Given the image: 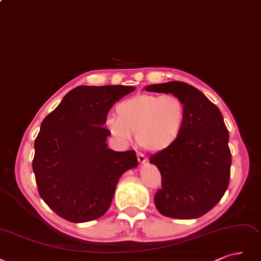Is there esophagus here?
<instances>
[{
    "label": "esophagus",
    "mask_w": 261,
    "mask_h": 261,
    "mask_svg": "<svg viewBox=\"0 0 261 261\" xmlns=\"http://www.w3.org/2000/svg\"><path fill=\"white\" fill-rule=\"evenodd\" d=\"M138 161L141 163V164H145L147 162V158L146 156L143 154V153H138Z\"/></svg>",
    "instance_id": "esophagus-1"
}]
</instances>
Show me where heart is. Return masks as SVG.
Here are the masks:
<instances>
[{
  "label": "heart",
  "instance_id": "1",
  "mask_svg": "<svg viewBox=\"0 0 261 261\" xmlns=\"http://www.w3.org/2000/svg\"><path fill=\"white\" fill-rule=\"evenodd\" d=\"M116 113L106 120L109 132L123 142L137 133L140 146L154 153L173 146L187 122V106L174 94H138L117 105Z\"/></svg>",
  "mask_w": 261,
  "mask_h": 261
}]
</instances>
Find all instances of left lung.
Instances as JSON below:
<instances>
[{
    "label": "left lung",
    "mask_w": 261,
    "mask_h": 261,
    "mask_svg": "<svg viewBox=\"0 0 261 261\" xmlns=\"http://www.w3.org/2000/svg\"><path fill=\"white\" fill-rule=\"evenodd\" d=\"M145 90L174 94L187 106V122L178 142L149 157L162 174L155 206L166 217L195 219L219 203L229 187L232 157L222 114L186 82L170 81Z\"/></svg>",
    "instance_id": "1"
}]
</instances>
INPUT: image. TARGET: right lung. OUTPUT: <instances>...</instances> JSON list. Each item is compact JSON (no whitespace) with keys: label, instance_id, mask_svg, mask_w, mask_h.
<instances>
[{"label":"right lung","instance_id":"right-lung-1","mask_svg":"<svg viewBox=\"0 0 261 261\" xmlns=\"http://www.w3.org/2000/svg\"><path fill=\"white\" fill-rule=\"evenodd\" d=\"M133 87L80 86L41 123L32 169L41 198L54 213L80 223L102 217L123 172L138 166L134 150L107 148L104 128L114 104Z\"/></svg>","mask_w":261,"mask_h":261}]
</instances>
